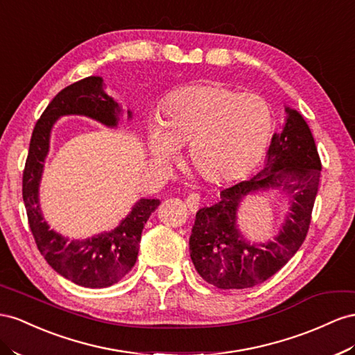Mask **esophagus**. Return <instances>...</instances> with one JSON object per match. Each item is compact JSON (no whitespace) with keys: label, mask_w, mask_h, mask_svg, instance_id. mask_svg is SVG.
<instances>
[{"label":"esophagus","mask_w":355,"mask_h":355,"mask_svg":"<svg viewBox=\"0 0 355 355\" xmlns=\"http://www.w3.org/2000/svg\"><path fill=\"white\" fill-rule=\"evenodd\" d=\"M200 196L198 194H196V193H193V194H189L187 198H185V203H187V206H188V209L191 210V212H197V209L200 207Z\"/></svg>","instance_id":"34e87169"}]
</instances>
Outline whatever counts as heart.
<instances>
[{
  "instance_id": "obj_1",
  "label": "heart",
  "mask_w": 355,
  "mask_h": 355,
  "mask_svg": "<svg viewBox=\"0 0 355 355\" xmlns=\"http://www.w3.org/2000/svg\"><path fill=\"white\" fill-rule=\"evenodd\" d=\"M149 148L168 164L188 145V159L210 182L246 175L269 146L273 112L261 95L239 94L218 83L184 86L171 92L161 118L149 121Z\"/></svg>"
}]
</instances>
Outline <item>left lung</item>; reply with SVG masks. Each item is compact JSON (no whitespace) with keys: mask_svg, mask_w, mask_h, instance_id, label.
Segmentation results:
<instances>
[{"mask_svg":"<svg viewBox=\"0 0 355 355\" xmlns=\"http://www.w3.org/2000/svg\"><path fill=\"white\" fill-rule=\"evenodd\" d=\"M282 130L273 134L263 170L221 191L201 207L189 236L196 270L221 290H242L269 279L299 251L318 194L321 161L312 131L300 112L285 106ZM273 192L289 209L272 241L251 243L238 228V209L249 195Z\"/></svg>","mask_w":355,"mask_h":355,"instance_id":"8db88e82","label":"left lung"}]
</instances>
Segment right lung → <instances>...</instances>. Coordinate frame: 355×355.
I'll return each mask as SVG.
<instances>
[{"mask_svg": "<svg viewBox=\"0 0 355 355\" xmlns=\"http://www.w3.org/2000/svg\"><path fill=\"white\" fill-rule=\"evenodd\" d=\"M123 114L121 104L107 94L101 76H89L67 86L51 101L35 123L28 152L22 196L28 223L44 260L65 279L86 288H104L121 281L136 264L143 227L159 205L158 198H140L110 232L73 239L55 232L40 206V184L51 149V136L62 116H85L118 128ZM132 119V110H127Z\"/></svg>", "mask_w": 355, "mask_h": 355, "instance_id": "right-lung-1", "label": "right lung"}]
</instances>
